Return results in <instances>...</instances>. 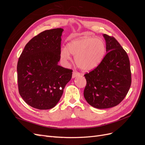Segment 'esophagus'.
<instances>
[{
  "label": "esophagus",
  "mask_w": 145,
  "mask_h": 145,
  "mask_svg": "<svg viewBox=\"0 0 145 145\" xmlns=\"http://www.w3.org/2000/svg\"><path fill=\"white\" fill-rule=\"evenodd\" d=\"M80 74V73L78 72H77V71H73V72H72V78H74V77H77V76H79Z\"/></svg>",
  "instance_id": "1"
}]
</instances>
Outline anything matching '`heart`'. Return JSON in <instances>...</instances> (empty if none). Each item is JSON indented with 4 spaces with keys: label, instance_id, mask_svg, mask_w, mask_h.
I'll return each mask as SVG.
<instances>
[{
    "label": "heart",
    "instance_id": "obj_1",
    "mask_svg": "<svg viewBox=\"0 0 145 145\" xmlns=\"http://www.w3.org/2000/svg\"><path fill=\"white\" fill-rule=\"evenodd\" d=\"M105 43L101 38L83 37L74 39L60 51V58L63 62L71 60V55L75 56L77 65L85 71L96 68L102 62L105 54Z\"/></svg>",
    "mask_w": 145,
    "mask_h": 145
}]
</instances>
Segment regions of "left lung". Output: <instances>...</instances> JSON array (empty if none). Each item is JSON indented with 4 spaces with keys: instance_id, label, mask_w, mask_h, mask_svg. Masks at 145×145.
I'll return each mask as SVG.
<instances>
[{
    "instance_id": "left-lung-1",
    "label": "left lung",
    "mask_w": 145,
    "mask_h": 145,
    "mask_svg": "<svg viewBox=\"0 0 145 145\" xmlns=\"http://www.w3.org/2000/svg\"><path fill=\"white\" fill-rule=\"evenodd\" d=\"M107 53L101 63L84 76V97L91 106L106 109L117 106L126 97L131 85L130 62L116 39L103 34Z\"/></svg>"
}]
</instances>
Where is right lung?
Here are the masks:
<instances>
[{"label":"right lung","mask_w":145,"mask_h":145,"mask_svg":"<svg viewBox=\"0 0 145 145\" xmlns=\"http://www.w3.org/2000/svg\"><path fill=\"white\" fill-rule=\"evenodd\" d=\"M63 29L39 34L28 42L17 66L19 92L29 106L41 110L54 107L71 79L72 70L58 65Z\"/></svg>","instance_id":"add662e5"}]
</instances>
